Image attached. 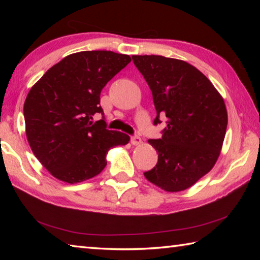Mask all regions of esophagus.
Listing matches in <instances>:
<instances>
[{"mask_svg":"<svg viewBox=\"0 0 260 260\" xmlns=\"http://www.w3.org/2000/svg\"><path fill=\"white\" fill-rule=\"evenodd\" d=\"M131 142H132V144H133V146H140V144L142 143V140H141L140 136L135 135V136H132Z\"/></svg>","mask_w":260,"mask_h":260,"instance_id":"34e87169","label":"esophagus"}]
</instances>
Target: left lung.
<instances>
[{"instance_id": "8db88e82", "label": "left lung", "mask_w": 260, "mask_h": 260, "mask_svg": "<svg viewBox=\"0 0 260 260\" xmlns=\"http://www.w3.org/2000/svg\"><path fill=\"white\" fill-rule=\"evenodd\" d=\"M152 91L157 117L167 118L161 139L148 143L158 162L144 177L169 192L186 190L212 170L227 128L222 96L187 61L157 55L132 56Z\"/></svg>"}]
</instances>
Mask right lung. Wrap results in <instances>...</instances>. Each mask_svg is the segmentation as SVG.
I'll return each instance as SVG.
<instances>
[{"label": "right lung", "mask_w": 260, "mask_h": 260, "mask_svg": "<svg viewBox=\"0 0 260 260\" xmlns=\"http://www.w3.org/2000/svg\"><path fill=\"white\" fill-rule=\"evenodd\" d=\"M132 58L113 51L74 52L43 74L24 103L25 132L35 157L52 177L68 183L86 181L107 166L110 149L129 136L105 128L100 95Z\"/></svg>", "instance_id": "obj_1"}]
</instances>
